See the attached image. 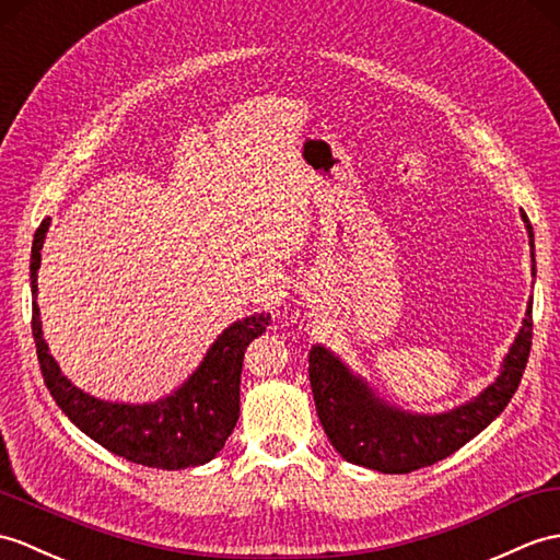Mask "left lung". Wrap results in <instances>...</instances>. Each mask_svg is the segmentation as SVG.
<instances>
[{
  "mask_svg": "<svg viewBox=\"0 0 560 560\" xmlns=\"http://www.w3.org/2000/svg\"><path fill=\"white\" fill-rule=\"evenodd\" d=\"M523 221L535 265V233L527 214ZM529 348L532 301L497 380L472 400L439 415H412L388 406L324 346H312L307 372L319 422L331 446L353 465L384 475H406L448 458L499 418L523 380Z\"/></svg>",
  "mask_w": 560,
  "mask_h": 560,
  "instance_id": "1",
  "label": "left lung"
}]
</instances>
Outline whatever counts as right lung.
<instances>
[{
	"label": "right lung",
	"mask_w": 560,
	"mask_h": 560,
	"mask_svg": "<svg viewBox=\"0 0 560 560\" xmlns=\"http://www.w3.org/2000/svg\"><path fill=\"white\" fill-rule=\"evenodd\" d=\"M49 219L35 231L31 255L33 339L51 398L63 415L100 446L131 463L160 470H184L210 463L224 448L241 412V372L245 348L262 336L271 317L257 312L233 322L217 336L200 368L172 396L154 402H109L90 396L61 374L43 339L37 307V269Z\"/></svg>",
	"instance_id": "1"
}]
</instances>
